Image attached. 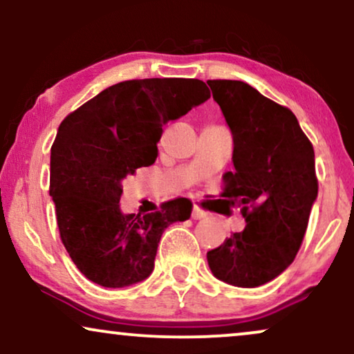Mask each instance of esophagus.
<instances>
[{
  "label": "esophagus",
  "instance_id": "1",
  "mask_svg": "<svg viewBox=\"0 0 354 354\" xmlns=\"http://www.w3.org/2000/svg\"><path fill=\"white\" fill-rule=\"evenodd\" d=\"M191 216H193V219H203V218H206V211H203L201 208H198V206H194Z\"/></svg>",
  "mask_w": 354,
  "mask_h": 354
}]
</instances>
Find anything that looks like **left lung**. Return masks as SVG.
Wrapping results in <instances>:
<instances>
[{"label": "left lung", "mask_w": 354, "mask_h": 354, "mask_svg": "<svg viewBox=\"0 0 354 354\" xmlns=\"http://www.w3.org/2000/svg\"><path fill=\"white\" fill-rule=\"evenodd\" d=\"M233 135V171L221 196L246 226L208 251L211 273L238 288L261 286L293 263L318 196L315 149L291 109L243 81L209 80Z\"/></svg>", "instance_id": "1"}]
</instances>
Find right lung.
Segmentation results:
<instances>
[{"mask_svg": "<svg viewBox=\"0 0 354 354\" xmlns=\"http://www.w3.org/2000/svg\"><path fill=\"white\" fill-rule=\"evenodd\" d=\"M201 80L149 78L113 84L59 124L51 146L50 194L59 236L89 281L124 288L151 274L161 234L191 216L186 198L123 214V180L154 163L163 126L209 98Z\"/></svg>", "mask_w": 354, "mask_h": 354, "instance_id": "add662e5", "label": "right lung"}]
</instances>
